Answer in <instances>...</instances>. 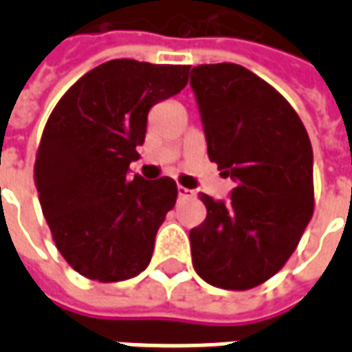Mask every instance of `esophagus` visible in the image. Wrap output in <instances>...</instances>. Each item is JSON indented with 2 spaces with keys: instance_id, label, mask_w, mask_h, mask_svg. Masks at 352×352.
Segmentation results:
<instances>
[{
  "instance_id": "obj_1",
  "label": "esophagus",
  "mask_w": 352,
  "mask_h": 352,
  "mask_svg": "<svg viewBox=\"0 0 352 352\" xmlns=\"http://www.w3.org/2000/svg\"><path fill=\"white\" fill-rule=\"evenodd\" d=\"M177 194H179V198H190L194 196V190H188V188H184V186H177Z\"/></svg>"
}]
</instances>
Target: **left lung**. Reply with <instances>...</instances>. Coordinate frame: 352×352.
Wrapping results in <instances>:
<instances>
[{
    "label": "left lung",
    "instance_id": "8db88e82",
    "mask_svg": "<svg viewBox=\"0 0 352 352\" xmlns=\"http://www.w3.org/2000/svg\"><path fill=\"white\" fill-rule=\"evenodd\" d=\"M209 160L236 188L230 201L199 198L192 264L209 285L249 290L273 277L313 214V148L300 116L265 80L237 64L192 67Z\"/></svg>",
    "mask_w": 352,
    "mask_h": 352
}]
</instances>
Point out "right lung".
Masks as SVG:
<instances>
[{
  "label": "right lung",
  "instance_id": "1",
  "mask_svg": "<svg viewBox=\"0 0 352 352\" xmlns=\"http://www.w3.org/2000/svg\"><path fill=\"white\" fill-rule=\"evenodd\" d=\"M190 65L111 60L58 101L35 158V186L60 254L100 283L135 277L177 199L169 177H128L153 105L188 82Z\"/></svg>",
  "mask_w": 352,
  "mask_h": 352
}]
</instances>
